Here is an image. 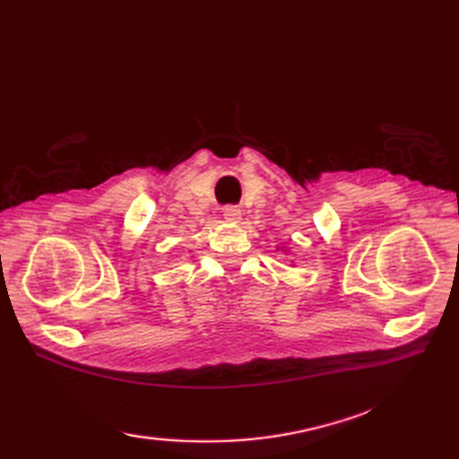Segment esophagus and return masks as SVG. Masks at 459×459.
Returning a JSON list of instances; mask_svg holds the SVG:
<instances>
[{
	"label": "esophagus",
	"instance_id": "esophagus-1",
	"mask_svg": "<svg viewBox=\"0 0 459 459\" xmlns=\"http://www.w3.org/2000/svg\"><path fill=\"white\" fill-rule=\"evenodd\" d=\"M224 218L228 220V221H238V220H241V211H239V206H235V204H226L224 206Z\"/></svg>",
	"mask_w": 459,
	"mask_h": 459
}]
</instances>
